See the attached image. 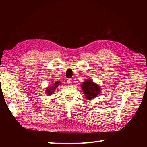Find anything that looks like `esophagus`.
I'll list each match as a JSON object with an SVG mask.
<instances>
[{"label": "esophagus", "instance_id": "esophagus-1", "mask_svg": "<svg viewBox=\"0 0 147 147\" xmlns=\"http://www.w3.org/2000/svg\"><path fill=\"white\" fill-rule=\"evenodd\" d=\"M67 83L69 84H70V85H72V84H73V80L72 79H68L67 80Z\"/></svg>", "mask_w": 147, "mask_h": 147}]
</instances>
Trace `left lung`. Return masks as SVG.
<instances>
[{"instance_id": "1", "label": "left lung", "mask_w": 147, "mask_h": 147, "mask_svg": "<svg viewBox=\"0 0 147 147\" xmlns=\"http://www.w3.org/2000/svg\"><path fill=\"white\" fill-rule=\"evenodd\" d=\"M81 88L87 100H92L98 96L101 91L99 84L93 82L91 79L86 80L81 84Z\"/></svg>"}]
</instances>
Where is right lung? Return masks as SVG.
<instances>
[{
  "label": "right lung",
  "instance_id": "obj_1",
  "mask_svg": "<svg viewBox=\"0 0 147 147\" xmlns=\"http://www.w3.org/2000/svg\"><path fill=\"white\" fill-rule=\"evenodd\" d=\"M61 82H55L53 84H51V85H50V86L47 87V88H46L45 90V92L47 96H51L53 94V92H55V91L56 90V89L57 88L59 85H60Z\"/></svg>",
  "mask_w": 147,
  "mask_h": 147
}]
</instances>
